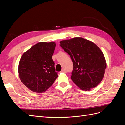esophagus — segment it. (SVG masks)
Here are the masks:
<instances>
[{
	"label": "esophagus",
	"instance_id": "obj_1",
	"mask_svg": "<svg viewBox=\"0 0 125 125\" xmlns=\"http://www.w3.org/2000/svg\"><path fill=\"white\" fill-rule=\"evenodd\" d=\"M61 72H62V73H65V72H66V70L65 69L62 68L61 70Z\"/></svg>",
	"mask_w": 125,
	"mask_h": 125
}]
</instances>
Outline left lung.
Here are the masks:
<instances>
[{"instance_id": "obj_1", "label": "left lung", "mask_w": 125, "mask_h": 125, "mask_svg": "<svg viewBox=\"0 0 125 125\" xmlns=\"http://www.w3.org/2000/svg\"><path fill=\"white\" fill-rule=\"evenodd\" d=\"M60 46L70 56L73 68L71 79L79 88L89 91L103 79L106 63L96 44L82 37L60 42Z\"/></svg>"}]
</instances>
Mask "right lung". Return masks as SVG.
Here are the masks:
<instances>
[{"label":"right lung","instance_id":"right-lung-1","mask_svg":"<svg viewBox=\"0 0 125 125\" xmlns=\"http://www.w3.org/2000/svg\"><path fill=\"white\" fill-rule=\"evenodd\" d=\"M55 47V42H40L22 56L18 66L19 78L32 91L45 92L58 77L52 58Z\"/></svg>","mask_w":125,"mask_h":125}]
</instances>
